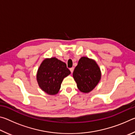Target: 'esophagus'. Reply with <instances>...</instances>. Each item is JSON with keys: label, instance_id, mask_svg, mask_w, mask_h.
<instances>
[{"label": "esophagus", "instance_id": "1", "mask_svg": "<svg viewBox=\"0 0 135 135\" xmlns=\"http://www.w3.org/2000/svg\"><path fill=\"white\" fill-rule=\"evenodd\" d=\"M74 67H72V68H70V70L71 73H73V71H74Z\"/></svg>", "mask_w": 135, "mask_h": 135}]
</instances>
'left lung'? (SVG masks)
Returning a JSON list of instances; mask_svg holds the SVG:
<instances>
[{"label": "left lung", "instance_id": "8db88e82", "mask_svg": "<svg viewBox=\"0 0 135 135\" xmlns=\"http://www.w3.org/2000/svg\"><path fill=\"white\" fill-rule=\"evenodd\" d=\"M73 78L77 88L83 93H89L101 79V71L94 59L82 56L73 71Z\"/></svg>", "mask_w": 135, "mask_h": 135}]
</instances>
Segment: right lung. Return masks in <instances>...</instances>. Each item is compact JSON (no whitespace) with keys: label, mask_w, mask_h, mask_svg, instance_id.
I'll use <instances>...</instances> for the list:
<instances>
[{"label":"right lung","mask_w":135,"mask_h":135,"mask_svg":"<svg viewBox=\"0 0 135 135\" xmlns=\"http://www.w3.org/2000/svg\"><path fill=\"white\" fill-rule=\"evenodd\" d=\"M67 65L55 57L45 58L38 68L36 78L41 89L50 95L58 93L63 79L70 74Z\"/></svg>","instance_id":"obj_1"}]
</instances>
